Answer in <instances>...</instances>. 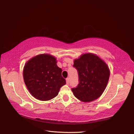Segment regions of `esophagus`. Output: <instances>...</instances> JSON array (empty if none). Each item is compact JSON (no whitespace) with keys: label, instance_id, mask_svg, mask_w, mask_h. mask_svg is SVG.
Here are the masks:
<instances>
[{"label":"esophagus","instance_id":"1","mask_svg":"<svg viewBox=\"0 0 134 134\" xmlns=\"http://www.w3.org/2000/svg\"><path fill=\"white\" fill-rule=\"evenodd\" d=\"M66 83H67V85H69V83H70V79H69V78H67L66 79Z\"/></svg>","mask_w":134,"mask_h":134}]
</instances>
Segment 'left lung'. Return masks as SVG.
I'll use <instances>...</instances> for the list:
<instances>
[{
	"label": "left lung",
	"instance_id": "left-lung-1",
	"mask_svg": "<svg viewBox=\"0 0 134 134\" xmlns=\"http://www.w3.org/2000/svg\"><path fill=\"white\" fill-rule=\"evenodd\" d=\"M77 70L79 83L71 90L77 99L90 102L98 99L105 90L110 76L106 63L96 54H83L74 60Z\"/></svg>",
	"mask_w": 134,
	"mask_h": 134
}]
</instances>
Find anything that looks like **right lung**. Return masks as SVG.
<instances>
[{
    "mask_svg": "<svg viewBox=\"0 0 134 134\" xmlns=\"http://www.w3.org/2000/svg\"><path fill=\"white\" fill-rule=\"evenodd\" d=\"M57 59L48 54L34 57L24 65L25 84L35 99L42 101L57 96L60 88L66 83L62 76V69L57 65Z\"/></svg>",
    "mask_w": 134,
    "mask_h": 134,
    "instance_id": "add662e5",
    "label": "right lung"
}]
</instances>
